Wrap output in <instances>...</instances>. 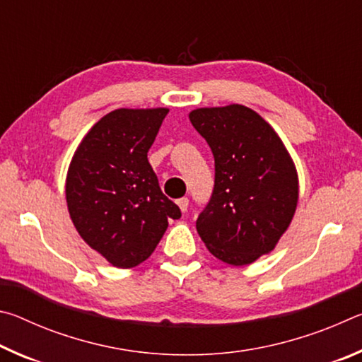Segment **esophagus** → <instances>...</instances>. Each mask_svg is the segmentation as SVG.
I'll use <instances>...</instances> for the list:
<instances>
[{"mask_svg":"<svg viewBox=\"0 0 362 362\" xmlns=\"http://www.w3.org/2000/svg\"><path fill=\"white\" fill-rule=\"evenodd\" d=\"M177 204H179L182 212L188 211V198H179V199H177Z\"/></svg>","mask_w":362,"mask_h":362,"instance_id":"1","label":"esophagus"}]
</instances>
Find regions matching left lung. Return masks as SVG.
Instances as JSON below:
<instances>
[{"label":"left lung","instance_id":"obj_1","mask_svg":"<svg viewBox=\"0 0 362 362\" xmlns=\"http://www.w3.org/2000/svg\"><path fill=\"white\" fill-rule=\"evenodd\" d=\"M189 121L216 164L196 230L218 260L247 265L273 250L291 223L298 199L296 168L273 127L247 107L198 108Z\"/></svg>","mask_w":362,"mask_h":362}]
</instances>
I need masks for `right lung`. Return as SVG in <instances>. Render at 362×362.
<instances>
[{
  "instance_id": "add662e5",
  "label": "right lung",
  "mask_w": 362,
  "mask_h": 362,
  "mask_svg": "<svg viewBox=\"0 0 362 362\" xmlns=\"http://www.w3.org/2000/svg\"><path fill=\"white\" fill-rule=\"evenodd\" d=\"M168 108H119L83 139L66 175V204L83 240L115 267L148 259L179 206L161 192L148 150Z\"/></svg>"
}]
</instances>
